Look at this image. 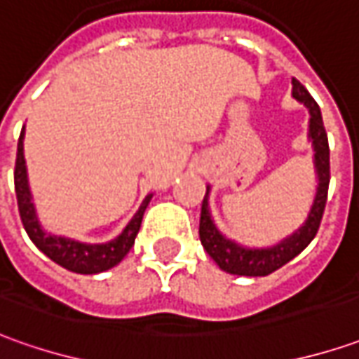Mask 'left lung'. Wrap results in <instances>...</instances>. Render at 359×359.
I'll return each mask as SVG.
<instances>
[{
	"label": "left lung",
	"mask_w": 359,
	"mask_h": 359,
	"mask_svg": "<svg viewBox=\"0 0 359 359\" xmlns=\"http://www.w3.org/2000/svg\"><path fill=\"white\" fill-rule=\"evenodd\" d=\"M292 95L302 101L310 109V139L314 144V163L318 172V192H316L314 204L310 208V215L306 218L302 229H298L286 241H282L272 248H260L250 250L234 244L224 238L215 226L210 212H208V191L204 194L203 208H201V242L208 256L215 260L220 270L236 274V276H268L274 270H278L292 258H296L304 248L312 242L316 232L320 229V222L324 217V208L327 201V184H330V147H327V135L324 129V121L320 107L314 97L308 93L298 79H292Z\"/></svg>",
	"instance_id": "8db88e82"
}]
</instances>
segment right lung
I'll use <instances>...</instances> for the list:
<instances>
[{
    "instance_id": "right-lung-1",
    "label": "right lung",
    "mask_w": 359,
    "mask_h": 359,
    "mask_svg": "<svg viewBox=\"0 0 359 359\" xmlns=\"http://www.w3.org/2000/svg\"><path fill=\"white\" fill-rule=\"evenodd\" d=\"M23 133H25V129H21V135H19L13 180H15L19 217H21L27 236L47 258H51L55 264L63 266L71 272H77V274H99V272H105L109 268L117 266L133 248L135 238H137L139 229H141L144 208L149 206L153 194H149L142 201L139 212L133 217V220L127 224V229L123 230L115 241L107 242V244H81V242L69 241V238L45 234L39 226V222H37V217H35L32 192H29V184H27L25 158H23Z\"/></svg>"
}]
</instances>
